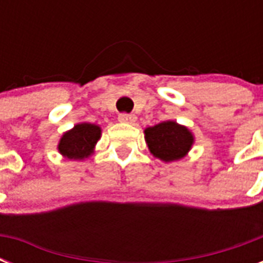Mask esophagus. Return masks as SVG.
Here are the masks:
<instances>
[{
	"mask_svg": "<svg viewBox=\"0 0 263 263\" xmlns=\"http://www.w3.org/2000/svg\"><path fill=\"white\" fill-rule=\"evenodd\" d=\"M120 123H127V124H134L136 121V116L128 115V113H123L119 116Z\"/></svg>",
	"mask_w": 263,
	"mask_h": 263,
	"instance_id": "34e87169",
	"label": "esophagus"
}]
</instances>
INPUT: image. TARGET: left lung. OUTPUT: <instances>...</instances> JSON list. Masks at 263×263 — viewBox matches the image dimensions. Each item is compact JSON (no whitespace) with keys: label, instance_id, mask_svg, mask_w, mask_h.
Returning a JSON list of instances; mask_svg holds the SVG:
<instances>
[{"label":"left lung","instance_id":"obj_1","mask_svg":"<svg viewBox=\"0 0 263 263\" xmlns=\"http://www.w3.org/2000/svg\"><path fill=\"white\" fill-rule=\"evenodd\" d=\"M144 140L153 157L164 162H175L183 160L190 153L195 136L185 125L166 120L146 128Z\"/></svg>","mask_w":263,"mask_h":263}]
</instances>
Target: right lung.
I'll use <instances>...</instances> for the list:
<instances>
[{
    "label": "right lung",
    "instance_id": "1",
    "mask_svg": "<svg viewBox=\"0 0 263 263\" xmlns=\"http://www.w3.org/2000/svg\"><path fill=\"white\" fill-rule=\"evenodd\" d=\"M102 129L97 124L79 123L69 131L64 132L57 144V150L68 160L83 161L95 152L97 142L101 139Z\"/></svg>",
    "mask_w": 263,
    "mask_h": 263
}]
</instances>
